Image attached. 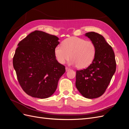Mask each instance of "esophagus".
Listing matches in <instances>:
<instances>
[{"instance_id": "esophagus-1", "label": "esophagus", "mask_w": 129, "mask_h": 129, "mask_svg": "<svg viewBox=\"0 0 129 129\" xmlns=\"http://www.w3.org/2000/svg\"><path fill=\"white\" fill-rule=\"evenodd\" d=\"M65 70H66V71L68 72V71H69L70 70V69L69 68H68V67H66V68H65Z\"/></svg>"}]
</instances>
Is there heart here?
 Returning <instances> with one entry per match:
<instances>
[{"label": "heart", "instance_id": "heart-1", "mask_svg": "<svg viewBox=\"0 0 129 129\" xmlns=\"http://www.w3.org/2000/svg\"><path fill=\"white\" fill-rule=\"evenodd\" d=\"M96 49L94 43L89 41L77 37L65 39L61 45L56 46L54 50L56 58L63 64L70 57V64L77 66L79 69L86 68L92 63Z\"/></svg>", "mask_w": 129, "mask_h": 129}]
</instances>
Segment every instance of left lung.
Instances as JSON below:
<instances>
[{"instance_id":"1","label":"left lung","mask_w":129,"mask_h":129,"mask_svg":"<svg viewBox=\"0 0 129 129\" xmlns=\"http://www.w3.org/2000/svg\"><path fill=\"white\" fill-rule=\"evenodd\" d=\"M96 49L94 58L88 68L77 71L76 86L83 96L97 98L105 92L116 71L115 53L103 36L95 32L85 34Z\"/></svg>"}]
</instances>
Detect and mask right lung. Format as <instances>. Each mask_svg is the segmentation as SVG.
<instances>
[{"mask_svg":"<svg viewBox=\"0 0 129 129\" xmlns=\"http://www.w3.org/2000/svg\"><path fill=\"white\" fill-rule=\"evenodd\" d=\"M58 37L35 30L18 44L13 64L23 91L36 98L50 97L56 91L65 67L56 59L54 50Z\"/></svg>","mask_w":129,"mask_h":129,"instance_id":"add662e5","label":"right lung"}]
</instances>
